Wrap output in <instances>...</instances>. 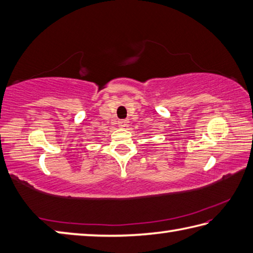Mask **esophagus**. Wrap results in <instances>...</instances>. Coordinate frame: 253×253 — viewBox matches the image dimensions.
<instances>
[{
  "instance_id": "esophagus-1",
  "label": "esophagus",
  "mask_w": 253,
  "mask_h": 253,
  "mask_svg": "<svg viewBox=\"0 0 253 253\" xmlns=\"http://www.w3.org/2000/svg\"><path fill=\"white\" fill-rule=\"evenodd\" d=\"M128 123H129V121H128V120H121L120 122H118V126L126 127L128 125Z\"/></svg>"
}]
</instances>
